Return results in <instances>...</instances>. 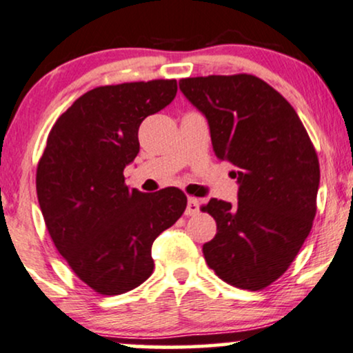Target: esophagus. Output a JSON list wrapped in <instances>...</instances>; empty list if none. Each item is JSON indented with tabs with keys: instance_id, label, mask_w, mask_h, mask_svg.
<instances>
[{
	"instance_id": "1",
	"label": "esophagus",
	"mask_w": 353,
	"mask_h": 353,
	"mask_svg": "<svg viewBox=\"0 0 353 353\" xmlns=\"http://www.w3.org/2000/svg\"><path fill=\"white\" fill-rule=\"evenodd\" d=\"M198 212H199V201H198V199H194V198H190L188 204H186L185 214L186 216H194V214H198Z\"/></svg>"
}]
</instances>
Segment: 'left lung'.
Returning a JSON list of instances; mask_svg holds the SVG:
<instances>
[{
	"mask_svg": "<svg viewBox=\"0 0 353 353\" xmlns=\"http://www.w3.org/2000/svg\"><path fill=\"white\" fill-rule=\"evenodd\" d=\"M180 90L206 116L214 154L239 181L237 204L211 198L201 206L217 225L204 260L229 285L267 288L311 232L321 175L314 145L294 108L259 77L181 78Z\"/></svg>",
	"mask_w": 353,
	"mask_h": 353,
	"instance_id": "obj_1",
	"label": "left lung"
}]
</instances>
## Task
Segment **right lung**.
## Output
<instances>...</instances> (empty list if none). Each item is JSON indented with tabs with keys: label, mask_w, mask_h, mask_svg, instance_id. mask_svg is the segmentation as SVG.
<instances>
[{
	"label": "right lung",
	"mask_w": 353,
	"mask_h": 353,
	"mask_svg": "<svg viewBox=\"0 0 353 353\" xmlns=\"http://www.w3.org/2000/svg\"><path fill=\"white\" fill-rule=\"evenodd\" d=\"M176 90V80H150L86 91L52 125L37 163V198L52 242L104 296L128 293L152 275V243L186 210V194L175 186L142 193L124 180L139 154V125Z\"/></svg>",
	"instance_id": "right-lung-1"
}]
</instances>
